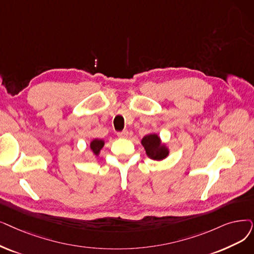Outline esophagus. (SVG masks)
Listing matches in <instances>:
<instances>
[{
  "label": "esophagus",
  "instance_id": "1",
  "mask_svg": "<svg viewBox=\"0 0 254 254\" xmlns=\"http://www.w3.org/2000/svg\"><path fill=\"white\" fill-rule=\"evenodd\" d=\"M117 135H118V137H120V138H127V137H128V130L125 129V130H123V131H120V133H118Z\"/></svg>",
  "mask_w": 254,
  "mask_h": 254
}]
</instances>
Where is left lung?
<instances>
[{
	"instance_id": "obj_1",
	"label": "left lung",
	"mask_w": 254,
	"mask_h": 254,
	"mask_svg": "<svg viewBox=\"0 0 254 254\" xmlns=\"http://www.w3.org/2000/svg\"><path fill=\"white\" fill-rule=\"evenodd\" d=\"M141 144L145 149L146 156L154 161H162L169 156L170 149L166 143H164L161 137L156 134H148L141 140Z\"/></svg>"
}]
</instances>
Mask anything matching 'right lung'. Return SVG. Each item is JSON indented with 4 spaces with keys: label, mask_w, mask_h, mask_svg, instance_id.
Segmentation results:
<instances>
[{
    "label": "right lung",
    "mask_w": 254,
    "mask_h": 254,
    "mask_svg": "<svg viewBox=\"0 0 254 254\" xmlns=\"http://www.w3.org/2000/svg\"><path fill=\"white\" fill-rule=\"evenodd\" d=\"M104 146H105V140L103 139H92L89 143V147L91 151L97 157L101 154V150L103 149Z\"/></svg>",
    "instance_id": "1"
}]
</instances>
